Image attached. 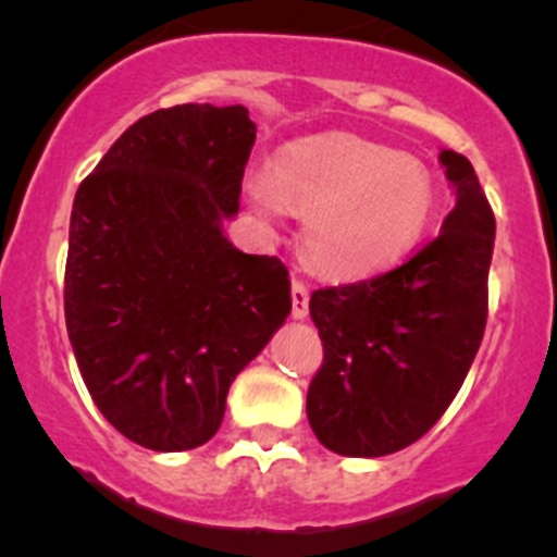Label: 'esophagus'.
Returning <instances> with one entry per match:
<instances>
[{
  "mask_svg": "<svg viewBox=\"0 0 557 557\" xmlns=\"http://www.w3.org/2000/svg\"><path fill=\"white\" fill-rule=\"evenodd\" d=\"M290 301H294L290 314H294L296 320L307 318V312H310V290H307V285L301 283V280H294V283H290Z\"/></svg>",
  "mask_w": 557,
  "mask_h": 557,
  "instance_id": "34e87169",
  "label": "esophagus"
}]
</instances>
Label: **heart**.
<instances>
[{"label":"heart","mask_w":557,"mask_h":557,"mask_svg":"<svg viewBox=\"0 0 557 557\" xmlns=\"http://www.w3.org/2000/svg\"><path fill=\"white\" fill-rule=\"evenodd\" d=\"M261 215L305 218V250L318 272L361 280L401 263L429 232L436 183L429 166L356 134L294 143L274 170L247 180Z\"/></svg>","instance_id":"heart-1"}]
</instances>
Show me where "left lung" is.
Returning <instances> with one entry per match:
<instances>
[{"label":"left lung","instance_id":"8db88e82","mask_svg":"<svg viewBox=\"0 0 557 557\" xmlns=\"http://www.w3.org/2000/svg\"><path fill=\"white\" fill-rule=\"evenodd\" d=\"M440 161L458 196L440 237L391 272L310 299L323 363L307 418L331 453L380 458L418 442L480 350L496 218L469 159L442 150Z\"/></svg>","mask_w":557,"mask_h":557}]
</instances>
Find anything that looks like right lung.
Listing matches in <instances>:
<instances>
[{
    "label": "right lung",
    "mask_w": 557,
    "mask_h": 557,
    "mask_svg": "<svg viewBox=\"0 0 557 557\" xmlns=\"http://www.w3.org/2000/svg\"><path fill=\"white\" fill-rule=\"evenodd\" d=\"M252 143L243 104H174L132 123L75 194L66 334L107 423L148 450L212 440L290 312L285 263L221 232Z\"/></svg>",
    "instance_id": "1"
}]
</instances>
